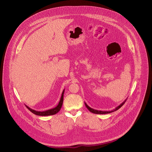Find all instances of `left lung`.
<instances>
[{"label":"left lung","instance_id":"1","mask_svg":"<svg viewBox=\"0 0 152 152\" xmlns=\"http://www.w3.org/2000/svg\"><path fill=\"white\" fill-rule=\"evenodd\" d=\"M126 99L121 104H120V105H119V106H118L116 108H115V109H114L113 110H110V111H102V110H98L94 109L91 108V107H89L86 102H85V105H86V106L87 109H88L90 112H91L93 113H96V114H107V113H112V112H114V111H116V110H117L118 109H119L120 108L125 104V102H126Z\"/></svg>","mask_w":152,"mask_h":152}]
</instances>
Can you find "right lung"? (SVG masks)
I'll return each instance as SVG.
<instances>
[{"label":"right lung","mask_w":152,"mask_h":152,"mask_svg":"<svg viewBox=\"0 0 152 152\" xmlns=\"http://www.w3.org/2000/svg\"><path fill=\"white\" fill-rule=\"evenodd\" d=\"M64 90H63L62 94H61V97L60 98V102L58 104V105L53 109H50L49 110H47L45 111H43V112H40V111H37L35 110L34 109L29 108L28 107H27V105H26V107H27V108L30 111H31L32 113H33L34 114L36 115H39V116H49V115H55L57 113H58L60 110L61 108L62 107V105L63 103V98H64Z\"/></svg>","instance_id":"1"}]
</instances>
